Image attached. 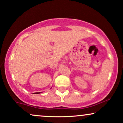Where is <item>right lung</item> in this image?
Here are the masks:
<instances>
[{
	"instance_id": "1",
	"label": "right lung",
	"mask_w": 123,
	"mask_h": 123,
	"mask_svg": "<svg viewBox=\"0 0 123 123\" xmlns=\"http://www.w3.org/2000/svg\"><path fill=\"white\" fill-rule=\"evenodd\" d=\"M40 93H42V92H35V93H33V94H40Z\"/></svg>"
}]
</instances>
